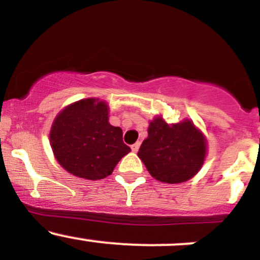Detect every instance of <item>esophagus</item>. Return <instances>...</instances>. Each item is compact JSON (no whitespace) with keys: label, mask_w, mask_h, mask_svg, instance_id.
<instances>
[{"label":"esophagus","mask_w":260,"mask_h":260,"mask_svg":"<svg viewBox=\"0 0 260 260\" xmlns=\"http://www.w3.org/2000/svg\"><path fill=\"white\" fill-rule=\"evenodd\" d=\"M140 145H141L140 142H136L135 145H132V146H131V148H132V151H133V152H137L138 149H140Z\"/></svg>","instance_id":"esophagus-1"}]
</instances>
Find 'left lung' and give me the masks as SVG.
Masks as SVG:
<instances>
[{"mask_svg":"<svg viewBox=\"0 0 260 260\" xmlns=\"http://www.w3.org/2000/svg\"><path fill=\"white\" fill-rule=\"evenodd\" d=\"M205 154V137L191 120L169 124L161 117L149 122L148 137L138 151L151 176L166 183L185 182L195 176Z\"/></svg>","mask_w":260,"mask_h":260,"instance_id":"left-lung-1","label":"left lung"}]
</instances>
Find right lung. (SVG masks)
<instances>
[{"label":"right lung","instance_id":"add662e5","mask_svg":"<svg viewBox=\"0 0 260 260\" xmlns=\"http://www.w3.org/2000/svg\"><path fill=\"white\" fill-rule=\"evenodd\" d=\"M55 158L69 174L86 180L109 176L131 148L123 132L108 122V106L95 98L68 106L50 131Z\"/></svg>","mask_w":260,"mask_h":260}]
</instances>
